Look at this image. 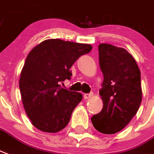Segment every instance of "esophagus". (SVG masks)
I'll use <instances>...</instances> for the list:
<instances>
[{
	"label": "esophagus",
	"mask_w": 154,
	"mask_h": 154,
	"mask_svg": "<svg viewBox=\"0 0 154 154\" xmlns=\"http://www.w3.org/2000/svg\"><path fill=\"white\" fill-rule=\"evenodd\" d=\"M93 94L92 93H89V94H84V99L85 100H87V99H90V98L91 97Z\"/></svg>",
	"instance_id": "obj_1"
}]
</instances>
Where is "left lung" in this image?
Returning <instances> with one entry per match:
<instances>
[{"label":"left lung","instance_id":"left-lung-1","mask_svg":"<svg viewBox=\"0 0 154 154\" xmlns=\"http://www.w3.org/2000/svg\"><path fill=\"white\" fill-rule=\"evenodd\" d=\"M99 60L103 74L100 90L103 106L91 122L98 131L110 135L123 129L140 108V71L129 52L109 44H100Z\"/></svg>","mask_w":154,"mask_h":154}]
</instances>
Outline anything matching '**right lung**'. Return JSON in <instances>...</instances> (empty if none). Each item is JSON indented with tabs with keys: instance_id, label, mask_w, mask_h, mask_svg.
<instances>
[{
	"instance_id": "add662e5",
	"label": "right lung",
	"mask_w": 154,
	"mask_h": 154,
	"mask_svg": "<svg viewBox=\"0 0 154 154\" xmlns=\"http://www.w3.org/2000/svg\"><path fill=\"white\" fill-rule=\"evenodd\" d=\"M88 44L45 40L27 56L19 79V89L26 113L40 131L56 133L65 127L82 94L62 88L70 80V68L91 51Z\"/></svg>"
}]
</instances>
